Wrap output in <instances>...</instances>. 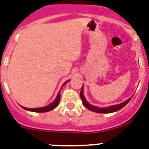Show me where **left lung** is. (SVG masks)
Listing matches in <instances>:
<instances>
[{
    "instance_id": "8db88e82",
    "label": "left lung",
    "mask_w": 149,
    "mask_h": 149,
    "mask_svg": "<svg viewBox=\"0 0 149 149\" xmlns=\"http://www.w3.org/2000/svg\"><path fill=\"white\" fill-rule=\"evenodd\" d=\"M84 88L83 86L81 87V93H80V96H81V98L83 101V104L84 105L85 107L88 109V110H91V111L93 112H95V113H113V112L118 111V110H121L122 107L125 106L127 103H128L129 101H131V99L132 98H130L129 99H127V101H125V102L122 104H116V105H113V106L110 107H104V108H102V107H95L93 106V105L90 104L86 101V98L84 97Z\"/></svg>"
}]
</instances>
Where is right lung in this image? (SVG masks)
<instances>
[{"instance_id":"add662e5","label":"right lung","mask_w":149,"mask_h":149,"mask_svg":"<svg viewBox=\"0 0 149 149\" xmlns=\"http://www.w3.org/2000/svg\"><path fill=\"white\" fill-rule=\"evenodd\" d=\"M67 82H68V81H65V82L63 84V86H64V85H65ZM60 93H59L58 95H57V96H56V99L54 101L53 103H51V104L48 105V106L44 107H39V108H26V107H22V108H24V110H29V111L36 112V113H45V112L50 111V110L54 109L55 107H56L59 104V103H60Z\"/></svg>"}]
</instances>
